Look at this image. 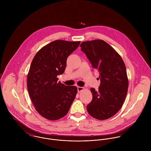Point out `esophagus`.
Wrapping results in <instances>:
<instances>
[{
	"mask_svg": "<svg viewBox=\"0 0 151 151\" xmlns=\"http://www.w3.org/2000/svg\"><path fill=\"white\" fill-rule=\"evenodd\" d=\"M84 89V88L83 87H81V86H78L77 87V90H78V92H80L81 91H83Z\"/></svg>",
	"mask_w": 151,
	"mask_h": 151,
	"instance_id": "esophagus-1",
	"label": "esophagus"
}]
</instances>
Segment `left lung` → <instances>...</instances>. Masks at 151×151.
I'll return each mask as SVG.
<instances>
[{
	"label": "left lung",
	"mask_w": 151,
	"mask_h": 151,
	"mask_svg": "<svg viewBox=\"0 0 151 151\" xmlns=\"http://www.w3.org/2000/svg\"><path fill=\"white\" fill-rule=\"evenodd\" d=\"M80 46L93 68L99 72L101 81L98 91L91 88L92 100L87 111L98 120L108 119L119 111L125 101L129 87L126 65L117 52L103 40L83 42Z\"/></svg>",
	"instance_id": "8db88e82"
}]
</instances>
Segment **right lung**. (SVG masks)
<instances>
[{"instance_id":"add662e5","label":"right lung","mask_w":151,"mask_h":151,"mask_svg":"<svg viewBox=\"0 0 151 151\" xmlns=\"http://www.w3.org/2000/svg\"><path fill=\"white\" fill-rule=\"evenodd\" d=\"M80 41H53L34 56L27 76V89L37 111L43 117L56 120L68 113L77 93L76 86H67L57 78L63 74L67 59Z\"/></svg>"}]
</instances>
